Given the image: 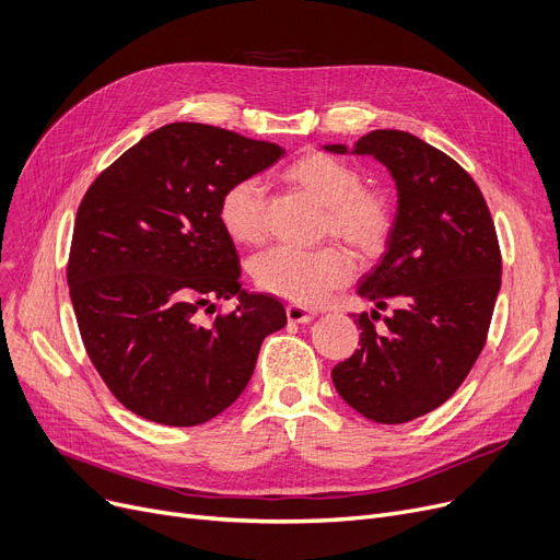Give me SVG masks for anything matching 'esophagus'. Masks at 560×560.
<instances>
[{"label": "esophagus", "instance_id": "obj_1", "mask_svg": "<svg viewBox=\"0 0 560 560\" xmlns=\"http://www.w3.org/2000/svg\"><path fill=\"white\" fill-rule=\"evenodd\" d=\"M316 316L314 310H305L301 305H287V318L289 324H307Z\"/></svg>", "mask_w": 560, "mask_h": 560}]
</instances>
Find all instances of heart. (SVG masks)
I'll use <instances>...</instances> for the list:
<instances>
[{"instance_id":"1","label":"heart","mask_w":560,"mask_h":560,"mask_svg":"<svg viewBox=\"0 0 560 560\" xmlns=\"http://www.w3.org/2000/svg\"><path fill=\"white\" fill-rule=\"evenodd\" d=\"M282 177L326 207V230L358 253H374L389 230V207L376 191L362 189L360 173L326 152H303ZM219 221L238 246H257L266 236L264 191L253 177L230 184L219 202ZM259 289L296 305L322 303L332 289L349 282L353 266L335 246L299 250L273 246L250 266Z\"/></svg>"}]
</instances>
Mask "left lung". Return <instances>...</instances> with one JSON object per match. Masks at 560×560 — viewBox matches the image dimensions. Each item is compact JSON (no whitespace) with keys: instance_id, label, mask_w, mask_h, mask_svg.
<instances>
[{"instance_id":"1","label":"left lung","mask_w":560,"mask_h":560,"mask_svg":"<svg viewBox=\"0 0 560 560\" xmlns=\"http://www.w3.org/2000/svg\"><path fill=\"white\" fill-rule=\"evenodd\" d=\"M369 154L396 186V217L385 253L358 284V296L387 302L388 330L358 316L360 349L335 364L337 394L362 417L406 423L442 406L481 353L501 289V255L490 209L476 182L438 148L398 129H376L324 145Z\"/></svg>"}]
</instances>
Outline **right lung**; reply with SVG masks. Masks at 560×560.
<instances>
[{"instance_id":"right-lung-1","label":"right lung","mask_w":560,"mask_h":560,"mask_svg":"<svg viewBox=\"0 0 560 560\" xmlns=\"http://www.w3.org/2000/svg\"><path fill=\"white\" fill-rule=\"evenodd\" d=\"M284 148L202 122H171L122 152L77 209L70 299L86 353L118 401L164 425H198L246 389L259 346L287 324L280 301L246 294L219 221L230 184ZM237 310L214 327L195 314Z\"/></svg>"}]
</instances>
